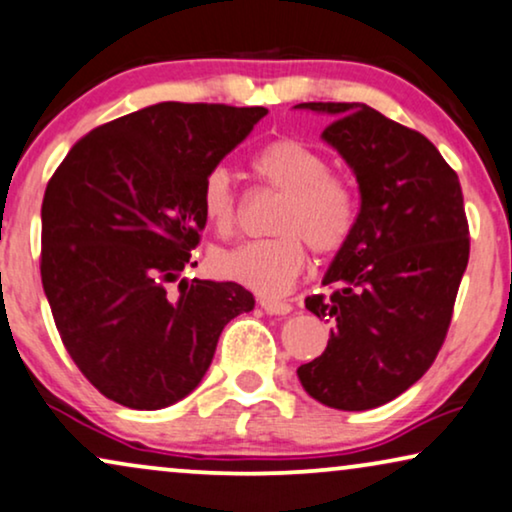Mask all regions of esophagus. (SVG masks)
Returning <instances> with one entry per match:
<instances>
[{"label": "esophagus", "mask_w": 512, "mask_h": 512, "mask_svg": "<svg viewBox=\"0 0 512 512\" xmlns=\"http://www.w3.org/2000/svg\"><path fill=\"white\" fill-rule=\"evenodd\" d=\"M260 306L269 316H288L292 311V304L281 302V299H271V297H260Z\"/></svg>", "instance_id": "34e87169"}]
</instances>
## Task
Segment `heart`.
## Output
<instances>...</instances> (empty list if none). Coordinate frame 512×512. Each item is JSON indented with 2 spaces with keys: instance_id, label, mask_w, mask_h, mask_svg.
Returning <instances> with one entry per match:
<instances>
[{
  "instance_id": "1",
  "label": "heart",
  "mask_w": 512,
  "mask_h": 512,
  "mask_svg": "<svg viewBox=\"0 0 512 512\" xmlns=\"http://www.w3.org/2000/svg\"><path fill=\"white\" fill-rule=\"evenodd\" d=\"M252 170L264 185L283 194L271 231L276 236L243 243L215 257L220 276L262 292L283 295L306 267V245L330 257L349 241L358 220L356 192L349 180L332 173L316 149L292 138H278L252 156ZM201 210L220 236L238 227V192L224 166L210 168L201 185Z\"/></svg>"
}]
</instances>
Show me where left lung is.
Segmentation results:
<instances>
[{
  "instance_id": "left-lung-1",
  "label": "left lung",
  "mask_w": 512,
  "mask_h": 512,
  "mask_svg": "<svg viewBox=\"0 0 512 512\" xmlns=\"http://www.w3.org/2000/svg\"><path fill=\"white\" fill-rule=\"evenodd\" d=\"M335 114L323 138L353 168L356 229L306 309L330 323L327 349L297 370L335 410H372L424 377L445 344L468 267L459 177L426 135L363 102H302Z\"/></svg>"
}]
</instances>
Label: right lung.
I'll return each mask as SVG.
<instances>
[{"instance_id": "obj_1", "label": "right lung", "mask_w": 512, "mask_h": 512, "mask_svg": "<svg viewBox=\"0 0 512 512\" xmlns=\"http://www.w3.org/2000/svg\"><path fill=\"white\" fill-rule=\"evenodd\" d=\"M264 114L159 102L93 128L51 175L44 292L74 365L114 403L161 410L185 398L224 325L255 306L243 285L180 276L208 222L203 177Z\"/></svg>"}]
</instances>
